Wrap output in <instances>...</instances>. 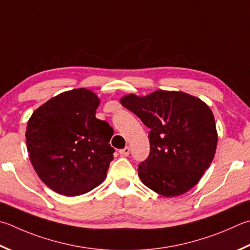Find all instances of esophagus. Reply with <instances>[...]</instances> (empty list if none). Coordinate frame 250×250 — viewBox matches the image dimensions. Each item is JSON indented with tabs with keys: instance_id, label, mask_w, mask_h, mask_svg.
Returning a JSON list of instances; mask_svg holds the SVG:
<instances>
[{
	"instance_id": "esophagus-1",
	"label": "esophagus",
	"mask_w": 250,
	"mask_h": 250,
	"mask_svg": "<svg viewBox=\"0 0 250 250\" xmlns=\"http://www.w3.org/2000/svg\"><path fill=\"white\" fill-rule=\"evenodd\" d=\"M119 153H120L121 156H128L129 154H130V147L129 146H125V148L120 149Z\"/></svg>"
}]
</instances>
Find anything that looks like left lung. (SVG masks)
Masks as SVG:
<instances>
[{
  "label": "left lung",
  "instance_id": "1",
  "mask_svg": "<svg viewBox=\"0 0 250 250\" xmlns=\"http://www.w3.org/2000/svg\"><path fill=\"white\" fill-rule=\"evenodd\" d=\"M121 105L151 129L149 155L139 165V177L164 197L187 192L210 167L217 132L206 103L183 92L156 90L144 97L121 98Z\"/></svg>",
  "mask_w": 250,
  "mask_h": 250
}]
</instances>
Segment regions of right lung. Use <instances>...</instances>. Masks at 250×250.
<instances>
[{
	"mask_svg": "<svg viewBox=\"0 0 250 250\" xmlns=\"http://www.w3.org/2000/svg\"><path fill=\"white\" fill-rule=\"evenodd\" d=\"M99 98L86 88L57 95L34 111L26 129L34 168L50 189L74 197L101 185L113 160V129L97 119Z\"/></svg>",
	"mask_w": 250,
	"mask_h": 250,
	"instance_id": "1",
	"label": "right lung"
}]
</instances>
